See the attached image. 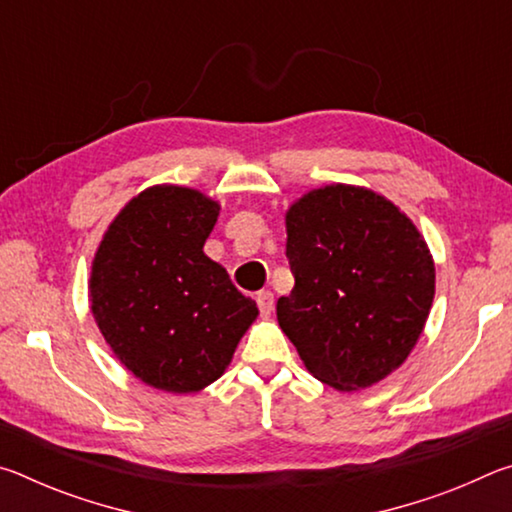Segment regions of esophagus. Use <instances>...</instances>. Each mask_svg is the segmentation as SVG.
<instances>
[{
  "instance_id": "1",
  "label": "esophagus",
  "mask_w": 512,
  "mask_h": 512,
  "mask_svg": "<svg viewBox=\"0 0 512 512\" xmlns=\"http://www.w3.org/2000/svg\"><path fill=\"white\" fill-rule=\"evenodd\" d=\"M257 305H259V311H262V316H271V311L275 307V298L271 291H259L257 293Z\"/></svg>"
}]
</instances>
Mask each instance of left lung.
<instances>
[{
  "label": "left lung",
  "mask_w": 512,
  "mask_h": 512,
  "mask_svg": "<svg viewBox=\"0 0 512 512\" xmlns=\"http://www.w3.org/2000/svg\"><path fill=\"white\" fill-rule=\"evenodd\" d=\"M296 284L277 323L302 363L341 393L370 388L409 359L427 325L436 266L415 223L384 194L329 183L289 205Z\"/></svg>",
  "instance_id": "left-lung-1"
}]
</instances>
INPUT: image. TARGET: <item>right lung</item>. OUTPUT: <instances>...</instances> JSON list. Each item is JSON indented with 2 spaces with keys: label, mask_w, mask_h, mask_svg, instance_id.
I'll list each match as a JSON object with an SVG mask.
<instances>
[{
  "label": "right lung",
  "mask_w": 512,
  "mask_h": 512,
  "mask_svg": "<svg viewBox=\"0 0 512 512\" xmlns=\"http://www.w3.org/2000/svg\"><path fill=\"white\" fill-rule=\"evenodd\" d=\"M221 203L201 189L153 185L103 232L88 280L103 339L142 384L198 393L230 366L259 309L203 253Z\"/></svg>",
  "instance_id": "right-lung-1"
}]
</instances>
